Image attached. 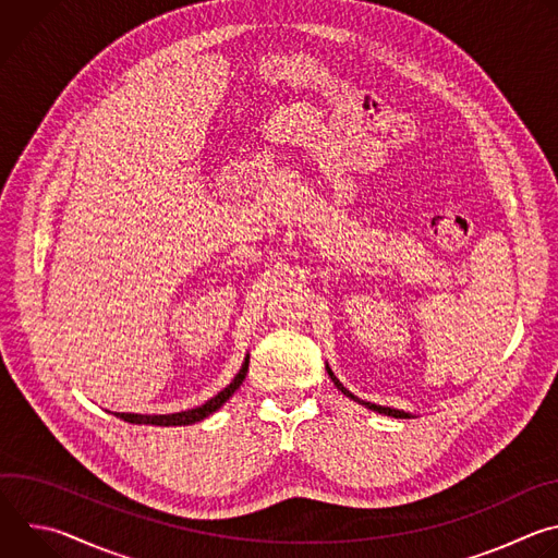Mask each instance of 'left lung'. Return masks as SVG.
<instances>
[{
	"label": "left lung",
	"mask_w": 558,
	"mask_h": 558,
	"mask_svg": "<svg viewBox=\"0 0 558 558\" xmlns=\"http://www.w3.org/2000/svg\"><path fill=\"white\" fill-rule=\"evenodd\" d=\"M327 373H329V377H331V381L338 386V390H342L349 400H353V402H357V404H362L364 409H368V411H375V413H379V415H388V417H395V420H411V417H415L413 413H407V411H397V409H390V407H379V404H373V402H366V400H360V397H355L336 375H333V371H331V366L327 364Z\"/></svg>",
	"instance_id": "8db88e82"
}]
</instances>
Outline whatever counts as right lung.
Wrapping results in <instances>:
<instances>
[{
  "instance_id": "1",
  "label": "right lung",
  "mask_w": 558,
  "mask_h": 558,
  "mask_svg": "<svg viewBox=\"0 0 558 558\" xmlns=\"http://www.w3.org/2000/svg\"><path fill=\"white\" fill-rule=\"evenodd\" d=\"M247 368H250V355H245V362H243L241 371L235 373V377L229 381V386H225L218 395H214L211 400H207L203 407L181 411V413H170V415H138V413H114V415L123 422H130V424H149V426H190V424L203 422L205 417L216 413L238 388H241V384L245 381Z\"/></svg>"
}]
</instances>
